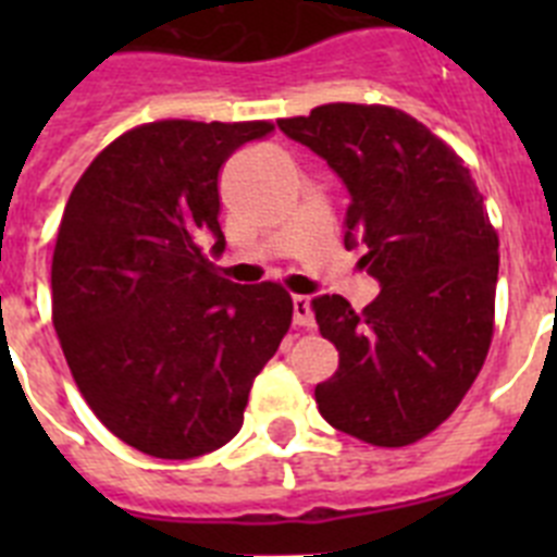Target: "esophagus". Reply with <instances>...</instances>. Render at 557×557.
I'll return each instance as SVG.
<instances>
[{
    "mask_svg": "<svg viewBox=\"0 0 557 557\" xmlns=\"http://www.w3.org/2000/svg\"><path fill=\"white\" fill-rule=\"evenodd\" d=\"M293 323L295 326H304V329L314 326L312 304H309L307 295H293Z\"/></svg>",
    "mask_w": 557,
    "mask_h": 557,
    "instance_id": "34e87169",
    "label": "esophagus"
}]
</instances>
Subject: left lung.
Segmentation results:
<instances>
[{
    "mask_svg": "<svg viewBox=\"0 0 557 557\" xmlns=\"http://www.w3.org/2000/svg\"><path fill=\"white\" fill-rule=\"evenodd\" d=\"M348 189L346 248L379 295L354 312L314 298V321L339 368L314 387L334 430L373 446H407L455 412L494 334L499 239L469 166L405 111L332 102L278 120Z\"/></svg>",
    "mask_w": 557,
    "mask_h": 557,
    "instance_id": "8db88e82",
    "label": "left lung"
}]
</instances>
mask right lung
Returning <instances> with one entry per match:
<instances>
[{"instance_id": "obj_1", "label": "right lung", "mask_w": 557, "mask_h": 557, "mask_svg": "<svg viewBox=\"0 0 557 557\" xmlns=\"http://www.w3.org/2000/svg\"><path fill=\"white\" fill-rule=\"evenodd\" d=\"M270 131L189 120L133 127L69 195L52 323L88 407L145 455L189 460L228 444L256 373L293 323L278 284H234L211 262L225 250L220 166Z\"/></svg>"}]
</instances>
